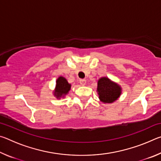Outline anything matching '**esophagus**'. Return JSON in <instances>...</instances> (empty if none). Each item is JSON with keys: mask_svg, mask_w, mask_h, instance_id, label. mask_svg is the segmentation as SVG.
Wrapping results in <instances>:
<instances>
[{"mask_svg": "<svg viewBox=\"0 0 161 161\" xmlns=\"http://www.w3.org/2000/svg\"><path fill=\"white\" fill-rule=\"evenodd\" d=\"M80 83L81 86H84L86 84V80H80Z\"/></svg>", "mask_w": 161, "mask_h": 161, "instance_id": "obj_1", "label": "esophagus"}]
</instances>
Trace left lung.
<instances>
[{"label": "left lung", "instance_id": "left-lung-1", "mask_svg": "<svg viewBox=\"0 0 161 161\" xmlns=\"http://www.w3.org/2000/svg\"><path fill=\"white\" fill-rule=\"evenodd\" d=\"M97 92L101 102L112 103L118 99L121 94V88L119 84L113 82L107 77H102L98 81Z\"/></svg>", "mask_w": 161, "mask_h": 161}]
</instances>
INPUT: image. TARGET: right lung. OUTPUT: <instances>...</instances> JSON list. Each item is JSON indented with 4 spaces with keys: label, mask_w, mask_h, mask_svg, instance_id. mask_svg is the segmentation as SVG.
Masks as SVG:
<instances>
[{
    "label": "right lung",
    "mask_w": 161,
    "mask_h": 161,
    "mask_svg": "<svg viewBox=\"0 0 161 161\" xmlns=\"http://www.w3.org/2000/svg\"><path fill=\"white\" fill-rule=\"evenodd\" d=\"M70 89L71 84L68 83L66 79L63 77H59L56 81V86L54 95L58 99H60L61 97H64L65 95L68 94Z\"/></svg>",
    "instance_id": "add662e5"
}]
</instances>
